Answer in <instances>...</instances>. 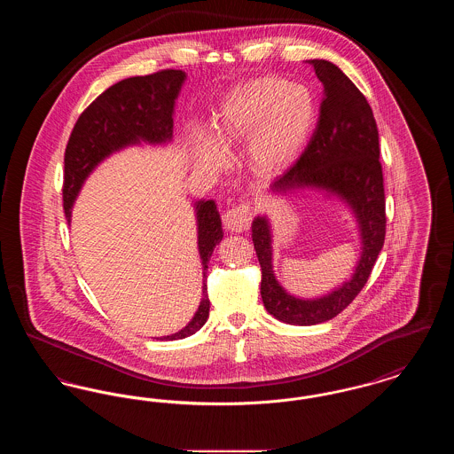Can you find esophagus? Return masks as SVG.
<instances>
[{"label":"esophagus","mask_w":454,"mask_h":454,"mask_svg":"<svg viewBox=\"0 0 454 454\" xmlns=\"http://www.w3.org/2000/svg\"><path fill=\"white\" fill-rule=\"evenodd\" d=\"M250 223H252V209L248 204H239L223 215V226L228 231H235V233L245 231L248 230Z\"/></svg>","instance_id":"esophagus-1"}]
</instances>
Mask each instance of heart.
<instances>
[{"mask_svg": "<svg viewBox=\"0 0 454 454\" xmlns=\"http://www.w3.org/2000/svg\"><path fill=\"white\" fill-rule=\"evenodd\" d=\"M317 106L311 91L278 76H263L233 88L215 114L216 140L199 132L197 148L213 167H224L226 150L248 141L247 160L262 176L289 168L311 134Z\"/></svg>", "mask_w": 454, "mask_h": 454, "instance_id": "b5f03b06", "label": "heart"}]
</instances>
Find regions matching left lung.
Returning a JSON list of instances; mask_svg holds the SVG:
<instances>
[{"instance_id": "left-lung-1", "label": "left lung", "mask_w": 454, "mask_h": 454, "mask_svg": "<svg viewBox=\"0 0 454 454\" xmlns=\"http://www.w3.org/2000/svg\"><path fill=\"white\" fill-rule=\"evenodd\" d=\"M324 85L313 137L294 167L276 178L269 192H326L339 199L356 221L361 252L352 276L317 298L291 294L274 274V235L267 215L254 217L252 239L262 267L260 294L265 309L289 325L324 324L337 317L364 287L385 243V187L380 136L366 97L339 66L309 59Z\"/></svg>"}]
</instances>
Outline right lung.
Here are the masks:
<instances>
[{"label": "right lung", "mask_w": 454, "mask_h": 454, "mask_svg": "<svg viewBox=\"0 0 454 454\" xmlns=\"http://www.w3.org/2000/svg\"><path fill=\"white\" fill-rule=\"evenodd\" d=\"M185 80L187 74L180 69H165L148 76L122 80L106 90L80 115L65 153L63 200L67 223H71L73 206L83 184L110 154L129 146L172 143L175 102ZM194 211L197 248L202 263V298L192 320L172 335L158 337L160 340L191 337L209 317L206 270L215 247L223 239V228L213 199L195 200Z\"/></svg>", "instance_id": "obj_1"}]
</instances>
